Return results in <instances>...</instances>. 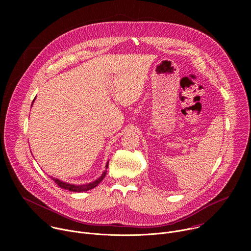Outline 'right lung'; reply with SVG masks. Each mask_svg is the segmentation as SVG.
<instances>
[{
  "label": "right lung",
  "instance_id": "add662e5",
  "mask_svg": "<svg viewBox=\"0 0 251 251\" xmlns=\"http://www.w3.org/2000/svg\"><path fill=\"white\" fill-rule=\"evenodd\" d=\"M34 101V100H33ZM32 101V102H33ZM32 105V104H31ZM107 167H108V162H107V164H106V169H107ZM106 172H107V170H105L103 173H102V175L97 178V180H95L94 182H91V183H89V184H85V185H79V186H77V185H73V184H68V183H65V182H62V181H60V180H58V178H55V177H52V176H50L52 180L54 181V183L58 186V187H60L61 189H64V190H68V191H70V192H75V193H81V192H86V191H89V190H91V189H93V188H95L102 180L104 178V176H106Z\"/></svg>",
  "mask_w": 251,
  "mask_h": 251
}]
</instances>
